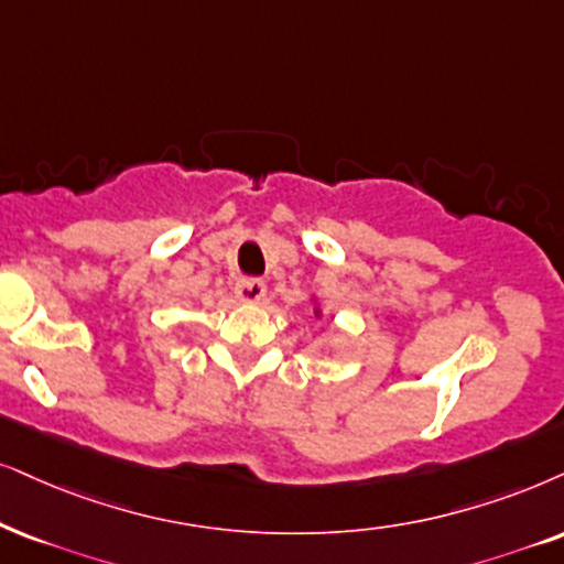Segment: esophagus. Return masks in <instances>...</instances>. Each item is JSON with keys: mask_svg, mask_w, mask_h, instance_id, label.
<instances>
[{"mask_svg": "<svg viewBox=\"0 0 564 564\" xmlns=\"http://www.w3.org/2000/svg\"><path fill=\"white\" fill-rule=\"evenodd\" d=\"M234 294H237L239 302L258 304L265 296V283L260 278H241V281H237V286H234Z\"/></svg>", "mask_w": 564, "mask_h": 564, "instance_id": "esophagus-1", "label": "esophagus"}]
</instances>
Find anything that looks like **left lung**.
Returning <instances> with one entry per match:
<instances>
[{
	"instance_id": "8db88e82",
	"label": "left lung",
	"mask_w": 564,
	"mask_h": 564,
	"mask_svg": "<svg viewBox=\"0 0 564 564\" xmlns=\"http://www.w3.org/2000/svg\"><path fill=\"white\" fill-rule=\"evenodd\" d=\"M315 317H319V306H315Z\"/></svg>"
}]
</instances>
